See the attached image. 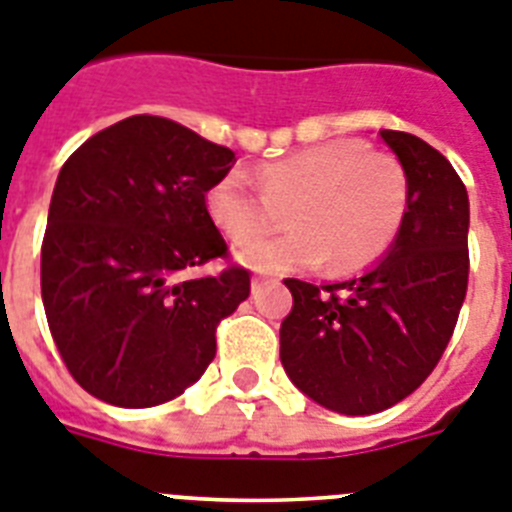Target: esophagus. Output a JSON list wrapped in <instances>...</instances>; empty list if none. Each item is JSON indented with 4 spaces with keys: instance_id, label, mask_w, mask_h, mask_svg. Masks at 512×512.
Wrapping results in <instances>:
<instances>
[{
    "instance_id": "obj_1",
    "label": "esophagus",
    "mask_w": 512,
    "mask_h": 512,
    "mask_svg": "<svg viewBox=\"0 0 512 512\" xmlns=\"http://www.w3.org/2000/svg\"><path fill=\"white\" fill-rule=\"evenodd\" d=\"M263 283H265V278H260V276L252 278V294H257V291H260V286H263Z\"/></svg>"
}]
</instances>
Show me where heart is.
Listing matches in <instances>:
<instances>
[{"instance_id":"heart-1","label":"heart","mask_w":512,"mask_h":512,"mask_svg":"<svg viewBox=\"0 0 512 512\" xmlns=\"http://www.w3.org/2000/svg\"><path fill=\"white\" fill-rule=\"evenodd\" d=\"M205 208L231 242L239 263L260 273L312 268L330 257L338 270L372 263L398 236L409 210V176L388 153L359 140H330L296 150L255 171L223 174ZM292 229L252 243L282 216Z\"/></svg>"}]
</instances>
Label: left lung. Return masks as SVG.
Here are the masks:
<instances>
[{
    "mask_svg": "<svg viewBox=\"0 0 512 512\" xmlns=\"http://www.w3.org/2000/svg\"><path fill=\"white\" fill-rule=\"evenodd\" d=\"M409 176V210L388 255L349 281L286 278L281 364L312 401L346 416L385 411L440 362L468 286V195L440 150L380 130Z\"/></svg>",
    "mask_w": 512,
    "mask_h": 512,
    "instance_id": "1",
    "label": "left lung"
}]
</instances>
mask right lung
Masks as SVG:
<instances>
[{"label":"right lung","mask_w":512,"mask_h":512,"mask_svg":"<svg viewBox=\"0 0 512 512\" xmlns=\"http://www.w3.org/2000/svg\"><path fill=\"white\" fill-rule=\"evenodd\" d=\"M234 153L163 117L122 119L64 161L41 244L51 338L80 388L124 409L182 395L216 356L249 270L229 257L205 195Z\"/></svg>","instance_id":"1"}]
</instances>
